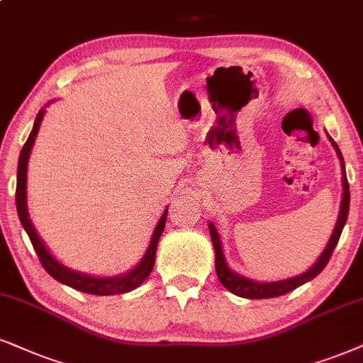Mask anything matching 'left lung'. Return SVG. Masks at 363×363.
<instances>
[{
  "label": "left lung",
  "mask_w": 363,
  "mask_h": 363,
  "mask_svg": "<svg viewBox=\"0 0 363 363\" xmlns=\"http://www.w3.org/2000/svg\"><path fill=\"white\" fill-rule=\"evenodd\" d=\"M328 135V134H327ZM328 140L332 142L335 152H337L338 159H340V166H342V203H340V213H338L337 218V224H335L332 236H330L328 245L323 250V253L320 255V258L316 259V263H313L310 269H306L305 273L296 274L293 278H286L281 279V281H255V279H250L242 274L233 272L226 263V258H224V250H223V242L221 238H219L218 229H216L214 223L209 221V233H211V240H213V246H214V253H216V273H218L219 281L223 283V286L229 290L231 293H235L238 296L247 298V300H263V298H274V296H281L286 295L295 290V288L301 286L310 279H313L315 277H318L320 273L323 272V268L327 266V263L332 258V253L337 246L338 240H340V235L343 231V226L347 223V216H348V208H350V191H348V181H347V174H345V162H343V155L338 149L337 142H335L332 137L328 135Z\"/></svg>",
  "instance_id": "obj_1"
}]
</instances>
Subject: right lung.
Segmentation results:
<instances>
[{
	"label": "right lung",
	"instance_id": "right-lung-1",
	"mask_svg": "<svg viewBox=\"0 0 363 363\" xmlns=\"http://www.w3.org/2000/svg\"><path fill=\"white\" fill-rule=\"evenodd\" d=\"M45 116V107L40 110L38 116L35 118L33 128H31V134L28 140L23 145L20 159H18V176H16V209L18 216H20L21 226L25 228V231L28 233L31 245H33L36 255L43 264V268L47 269L50 277H53L57 281L67 284V286L75 288V290L89 293V295H99V296H107V295H121V293H128L135 290L137 286H140L142 283L147 279V277L152 272L154 263H155V251H157V242L162 236L164 228H166V219H167V209L164 211V214L160 216L159 223L155 224V229L150 238V245L145 251L144 258L139 261V264L135 268L128 269L127 273L117 274V277H91V274L75 272L70 269L68 266L62 264L55 256L50 253V250L45 246V242L41 241V238L36 233L33 224H31L30 214H28V206H26V172H28V160L31 149H33L36 134H38L41 121Z\"/></svg>",
	"mask_w": 363,
	"mask_h": 363
}]
</instances>
